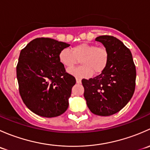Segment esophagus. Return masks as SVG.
Masks as SVG:
<instances>
[{
	"label": "esophagus",
	"instance_id": "obj_1",
	"mask_svg": "<svg viewBox=\"0 0 150 150\" xmlns=\"http://www.w3.org/2000/svg\"><path fill=\"white\" fill-rule=\"evenodd\" d=\"M76 83L78 84L81 83V80L79 79V78H76Z\"/></svg>",
	"mask_w": 150,
	"mask_h": 150
}]
</instances>
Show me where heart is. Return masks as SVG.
Here are the masks:
<instances>
[{"instance_id": "b5f03b06", "label": "heart", "mask_w": 150, "mask_h": 150, "mask_svg": "<svg viewBox=\"0 0 150 150\" xmlns=\"http://www.w3.org/2000/svg\"><path fill=\"white\" fill-rule=\"evenodd\" d=\"M59 61L67 70H71L81 59L82 67L70 71V73L79 78H89L102 73L107 68L110 60V52L105 46L82 43L74 46L71 51L63 48L58 55Z\"/></svg>"}]
</instances>
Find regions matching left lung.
<instances>
[{
    "label": "left lung",
    "mask_w": 150,
    "mask_h": 150,
    "mask_svg": "<svg viewBox=\"0 0 150 150\" xmlns=\"http://www.w3.org/2000/svg\"><path fill=\"white\" fill-rule=\"evenodd\" d=\"M96 40L107 47L110 60L100 75L82 80L84 97L92 113L110 116L121 110L133 96L136 67L131 51L120 40L113 36L102 35Z\"/></svg>",
    "instance_id": "1"
}]
</instances>
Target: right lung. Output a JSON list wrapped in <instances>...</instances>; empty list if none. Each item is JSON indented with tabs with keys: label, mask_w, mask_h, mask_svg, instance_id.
<instances>
[{
	"label": "right lung",
	"mask_w": 150,
	"mask_h": 150,
	"mask_svg": "<svg viewBox=\"0 0 150 150\" xmlns=\"http://www.w3.org/2000/svg\"><path fill=\"white\" fill-rule=\"evenodd\" d=\"M68 46L54 39L38 38L21 51L16 66L19 94L27 107L38 115L57 117L67 110L76 81L66 72L58 55Z\"/></svg>",
	"instance_id": "add662e5"
}]
</instances>
